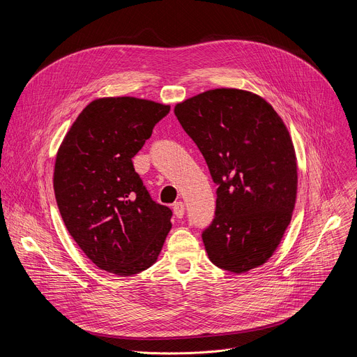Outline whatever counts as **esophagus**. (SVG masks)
<instances>
[{"label": "esophagus", "instance_id": "esophagus-1", "mask_svg": "<svg viewBox=\"0 0 357 357\" xmlns=\"http://www.w3.org/2000/svg\"><path fill=\"white\" fill-rule=\"evenodd\" d=\"M174 213L178 219H182L183 215H185V205L182 202H176L174 203Z\"/></svg>", "mask_w": 357, "mask_h": 357}]
</instances>
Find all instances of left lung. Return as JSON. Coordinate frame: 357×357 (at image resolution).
Masks as SVG:
<instances>
[{
    "instance_id": "8db88e82",
    "label": "left lung",
    "mask_w": 357,
    "mask_h": 357,
    "mask_svg": "<svg viewBox=\"0 0 357 357\" xmlns=\"http://www.w3.org/2000/svg\"><path fill=\"white\" fill-rule=\"evenodd\" d=\"M218 185L212 225L202 233L211 261L234 274L273 256L291 222L298 168L287 126L261 96L213 89L174 109Z\"/></svg>"
}]
</instances>
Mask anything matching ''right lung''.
Listing matches in <instances>:
<instances>
[{
    "label": "right lung",
    "mask_w": 357,
    "mask_h": 357,
    "mask_svg": "<svg viewBox=\"0 0 357 357\" xmlns=\"http://www.w3.org/2000/svg\"><path fill=\"white\" fill-rule=\"evenodd\" d=\"M169 110L130 96L96 98L58 149L54 189L61 216L100 270L134 275L149 268L172 227V211L151 199L132 165Z\"/></svg>",
    "instance_id": "obj_1"
}]
</instances>
